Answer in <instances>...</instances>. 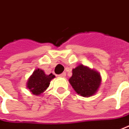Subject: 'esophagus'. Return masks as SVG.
I'll use <instances>...</instances> for the list:
<instances>
[{"label": "esophagus", "mask_w": 129, "mask_h": 129, "mask_svg": "<svg viewBox=\"0 0 129 129\" xmlns=\"http://www.w3.org/2000/svg\"><path fill=\"white\" fill-rule=\"evenodd\" d=\"M66 73H62L61 74H60V75H59V76H60V77H63V78H64V77H66Z\"/></svg>", "instance_id": "34e87169"}]
</instances>
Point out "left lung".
I'll return each mask as SVG.
<instances>
[{"instance_id": "1", "label": "left lung", "mask_w": 129, "mask_h": 129, "mask_svg": "<svg viewBox=\"0 0 129 129\" xmlns=\"http://www.w3.org/2000/svg\"><path fill=\"white\" fill-rule=\"evenodd\" d=\"M69 83L78 94L89 98L96 94L100 87V74L86 66L80 64L72 70Z\"/></svg>"}]
</instances>
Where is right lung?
<instances>
[{
	"mask_svg": "<svg viewBox=\"0 0 129 129\" xmlns=\"http://www.w3.org/2000/svg\"><path fill=\"white\" fill-rule=\"evenodd\" d=\"M55 77L53 74L47 75L43 70L37 69L28 79L26 87L34 95H41L48 89L51 80Z\"/></svg>",
	"mask_w": 129,
	"mask_h": 129,
	"instance_id": "right-lung-1",
	"label": "right lung"
}]
</instances>
